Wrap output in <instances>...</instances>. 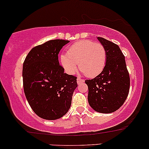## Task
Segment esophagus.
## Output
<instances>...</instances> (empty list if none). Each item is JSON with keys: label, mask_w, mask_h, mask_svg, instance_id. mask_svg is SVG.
<instances>
[{"label": "esophagus", "mask_w": 149, "mask_h": 149, "mask_svg": "<svg viewBox=\"0 0 149 149\" xmlns=\"http://www.w3.org/2000/svg\"><path fill=\"white\" fill-rule=\"evenodd\" d=\"M83 82H84V80L81 79L80 78H77V83H78V84H81V83H83Z\"/></svg>", "instance_id": "34e87169"}]
</instances>
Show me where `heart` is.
<instances>
[{
	"label": "heart",
	"mask_w": 149,
	"mask_h": 149,
	"mask_svg": "<svg viewBox=\"0 0 149 149\" xmlns=\"http://www.w3.org/2000/svg\"><path fill=\"white\" fill-rule=\"evenodd\" d=\"M107 50L103 45L92 40H80L69 47L67 54L61 56V62L69 73L75 72L77 64L88 78H95L103 71L107 64Z\"/></svg>",
	"instance_id": "1"
}]
</instances>
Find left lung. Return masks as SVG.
Wrapping results in <instances>:
<instances>
[{
  "instance_id": "8db88e82",
  "label": "left lung",
  "mask_w": 149,
  "mask_h": 149,
  "mask_svg": "<svg viewBox=\"0 0 149 149\" xmlns=\"http://www.w3.org/2000/svg\"><path fill=\"white\" fill-rule=\"evenodd\" d=\"M97 39L107 50V64L100 74L85 80L88 87V102L96 111L110 113L124 104L129 93L130 79L119 46L104 38Z\"/></svg>"
}]
</instances>
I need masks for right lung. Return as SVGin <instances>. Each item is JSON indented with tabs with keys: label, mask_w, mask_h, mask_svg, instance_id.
Segmentation results:
<instances>
[{
	"label": "right lung",
	"mask_w": 149,
	"mask_h": 149,
	"mask_svg": "<svg viewBox=\"0 0 149 149\" xmlns=\"http://www.w3.org/2000/svg\"><path fill=\"white\" fill-rule=\"evenodd\" d=\"M69 41L55 39L36 46L23 64V86L32 110L45 120H57L71 107L77 78L64 73L58 54Z\"/></svg>",
	"instance_id": "obj_1"
}]
</instances>
